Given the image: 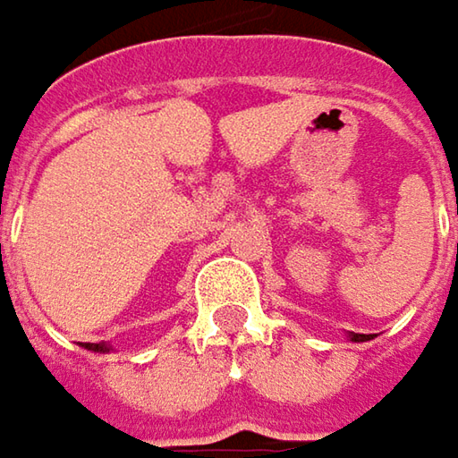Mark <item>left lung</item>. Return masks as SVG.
<instances>
[{
	"label": "left lung",
	"instance_id": "obj_1",
	"mask_svg": "<svg viewBox=\"0 0 458 458\" xmlns=\"http://www.w3.org/2000/svg\"><path fill=\"white\" fill-rule=\"evenodd\" d=\"M349 339H352V342H369V339H372V334H354V331H352V334H349Z\"/></svg>",
	"mask_w": 458,
	"mask_h": 458
}]
</instances>
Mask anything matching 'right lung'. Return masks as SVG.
Returning <instances> with one entry per match:
<instances>
[{"label": "right lung", "mask_w": 458, "mask_h": 458, "mask_svg": "<svg viewBox=\"0 0 458 458\" xmlns=\"http://www.w3.org/2000/svg\"><path fill=\"white\" fill-rule=\"evenodd\" d=\"M86 349H91V352H109L106 344H86Z\"/></svg>", "instance_id": "1"}]
</instances>
